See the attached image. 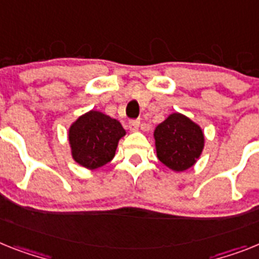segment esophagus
<instances>
[{"label":"esophagus","mask_w":259,"mask_h":259,"mask_svg":"<svg viewBox=\"0 0 259 259\" xmlns=\"http://www.w3.org/2000/svg\"><path fill=\"white\" fill-rule=\"evenodd\" d=\"M140 123H141L140 119H130V122H129L130 130H132V132H136V130H138V127H140Z\"/></svg>","instance_id":"34e87169"}]
</instances>
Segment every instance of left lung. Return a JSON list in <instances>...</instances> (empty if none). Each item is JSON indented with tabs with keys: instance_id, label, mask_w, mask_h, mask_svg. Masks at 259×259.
I'll return each instance as SVG.
<instances>
[{
	"instance_id": "obj_1",
	"label": "left lung",
	"mask_w": 259,
	"mask_h": 259,
	"mask_svg": "<svg viewBox=\"0 0 259 259\" xmlns=\"http://www.w3.org/2000/svg\"><path fill=\"white\" fill-rule=\"evenodd\" d=\"M154 138L158 159L174 171L192 167L204 147L201 129L179 113H174L156 126Z\"/></svg>"
}]
</instances>
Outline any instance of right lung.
<instances>
[{"instance_id":"1","label":"right lung","mask_w":259,"mask_h":259,"mask_svg":"<svg viewBox=\"0 0 259 259\" xmlns=\"http://www.w3.org/2000/svg\"><path fill=\"white\" fill-rule=\"evenodd\" d=\"M125 129L114 118L91 110L71 126L68 133L72 156L85 168H99L113 159Z\"/></svg>"}]
</instances>
